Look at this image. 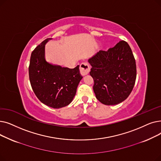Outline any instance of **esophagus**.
Returning a JSON list of instances; mask_svg holds the SVG:
<instances>
[{"mask_svg":"<svg viewBox=\"0 0 161 161\" xmlns=\"http://www.w3.org/2000/svg\"><path fill=\"white\" fill-rule=\"evenodd\" d=\"M90 71V67L87 63L84 62L80 64V72L82 76H85V75H88Z\"/></svg>","mask_w":161,"mask_h":161,"instance_id":"esophagus-1","label":"esophagus"}]
</instances>
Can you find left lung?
I'll use <instances>...</instances> for the list:
<instances>
[{
    "label": "left lung",
    "mask_w": 161,
    "mask_h": 161,
    "mask_svg": "<svg viewBox=\"0 0 161 161\" xmlns=\"http://www.w3.org/2000/svg\"><path fill=\"white\" fill-rule=\"evenodd\" d=\"M90 75L96 98L103 104L121 103L128 97L136 79V65L132 50L120 41L108 51L100 50L88 59Z\"/></svg>",
    "instance_id": "1"
}]
</instances>
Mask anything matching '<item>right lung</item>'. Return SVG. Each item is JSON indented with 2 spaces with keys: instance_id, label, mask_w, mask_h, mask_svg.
I'll return each mask as SVG.
<instances>
[{
  "instance_id": "obj_1",
  "label": "right lung",
  "mask_w": 161,
  "mask_h": 161,
  "mask_svg": "<svg viewBox=\"0 0 161 161\" xmlns=\"http://www.w3.org/2000/svg\"><path fill=\"white\" fill-rule=\"evenodd\" d=\"M50 39H45L32 52L29 76L38 99L50 108L59 109L72 102L82 76L79 65L69 69L52 65L45 60V44Z\"/></svg>"
}]
</instances>
